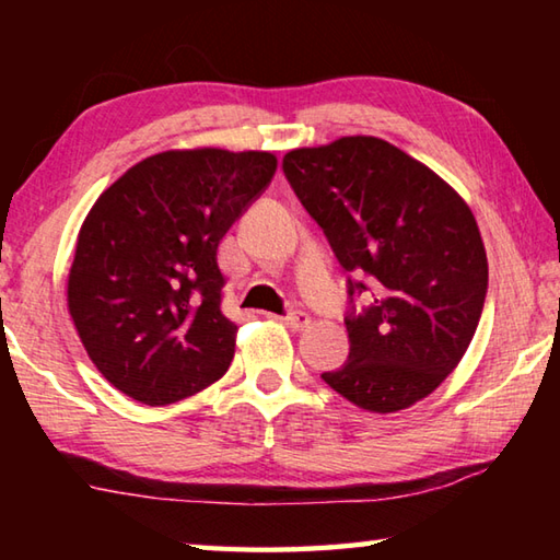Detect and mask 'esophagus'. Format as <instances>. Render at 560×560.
I'll return each mask as SVG.
<instances>
[{"mask_svg": "<svg viewBox=\"0 0 560 560\" xmlns=\"http://www.w3.org/2000/svg\"><path fill=\"white\" fill-rule=\"evenodd\" d=\"M273 320H279V324L289 326L291 330H306L311 326V316L303 314V311H293L289 316H271Z\"/></svg>", "mask_w": 560, "mask_h": 560, "instance_id": "34e87169", "label": "esophagus"}]
</instances>
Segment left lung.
<instances>
[{"label": "left lung", "instance_id": "8db88e82", "mask_svg": "<svg viewBox=\"0 0 560 560\" xmlns=\"http://www.w3.org/2000/svg\"><path fill=\"white\" fill-rule=\"evenodd\" d=\"M283 173L340 267L377 281L373 306L346 318L348 360L320 377L368 412L420 402L459 365L485 308L489 264L469 205L373 136L291 150ZM355 291L365 283L348 279Z\"/></svg>", "mask_w": 560, "mask_h": 560}]
</instances>
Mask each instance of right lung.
Instances as JSON below:
<instances>
[{"label": "right lung", "instance_id": "1", "mask_svg": "<svg viewBox=\"0 0 560 560\" xmlns=\"http://www.w3.org/2000/svg\"><path fill=\"white\" fill-rule=\"evenodd\" d=\"M277 173V155L165 150L126 170L81 224L66 301L106 381L170 405L226 373L236 324L222 314L217 249Z\"/></svg>", "mask_w": 560, "mask_h": 560}]
</instances>
